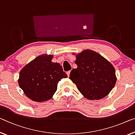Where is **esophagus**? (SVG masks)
<instances>
[{
  "instance_id": "obj_1",
  "label": "esophagus",
  "mask_w": 135,
  "mask_h": 135,
  "mask_svg": "<svg viewBox=\"0 0 135 135\" xmlns=\"http://www.w3.org/2000/svg\"><path fill=\"white\" fill-rule=\"evenodd\" d=\"M70 72H71V71H67V75H68V77H69V76H70Z\"/></svg>"
}]
</instances>
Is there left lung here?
<instances>
[{
    "label": "left lung",
    "instance_id": "1",
    "mask_svg": "<svg viewBox=\"0 0 135 135\" xmlns=\"http://www.w3.org/2000/svg\"><path fill=\"white\" fill-rule=\"evenodd\" d=\"M77 68L71 70L70 79L85 98L99 100L108 95L116 82L115 69L101 55L86 50L76 55Z\"/></svg>",
    "mask_w": 135,
    "mask_h": 135
}]
</instances>
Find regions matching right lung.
Instances as JSON below:
<instances>
[{
    "instance_id": "obj_1",
    "label": "right lung",
    "mask_w": 135,
    "mask_h": 135,
    "mask_svg": "<svg viewBox=\"0 0 135 135\" xmlns=\"http://www.w3.org/2000/svg\"><path fill=\"white\" fill-rule=\"evenodd\" d=\"M53 56L41 55L24 67L19 74V85L25 95L36 102L51 99L57 83L67 75L60 64L51 61Z\"/></svg>"
}]
</instances>
